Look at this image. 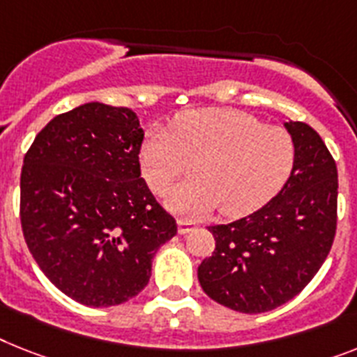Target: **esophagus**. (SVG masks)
Wrapping results in <instances>:
<instances>
[{
	"label": "esophagus",
	"instance_id": "34e87169",
	"mask_svg": "<svg viewBox=\"0 0 357 357\" xmlns=\"http://www.w3.org/2000/svg\"><path fill=\"white\" fill-rule=\"evenodd\" d=\"M176 225H178V234L181 235L190 234L191 229L195 228V226H193V222H190V220H184V219H178V222H176Z\"/></svg>",
	"mask_w": 357,
	"mask_h": 357
}]
</instances>
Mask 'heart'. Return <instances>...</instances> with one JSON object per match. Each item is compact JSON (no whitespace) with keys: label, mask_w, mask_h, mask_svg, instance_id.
<instances>
[{"label":"heart","mask_w":357,"mask_h":357,"mask_svg":"<svg viewBox=\"0 0 357 357\" xmlns=\"http://www.w3.org/2000/svg\"><path fill=\"white\" fill-rule=\"evenodd\" d=\"M167 195L169 210L204 215L217 210L226 217H244L263 208L290 178L296 144L279 126L234 109H202L182 114L169 131L151 129L140 147V169L147 185Z\"/></svg>","instance_id":"obj_1"}]
</instances>
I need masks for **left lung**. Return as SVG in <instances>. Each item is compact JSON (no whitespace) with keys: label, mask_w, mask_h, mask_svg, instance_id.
I'll list each match as a JSON object with an SVG mask.
<instances>
[{"label":"left lung","mask_w":357,"mask_h":357,"mask_svg":"<svg viewBox=\"0 0 357 357\" xmlns=\"http://www.w3.org/2000/svg\"><path fill=\"white\" fill-rule=\"evenodd\" d=\"M296 164L278 195L229 225L210 226L215 252L199 266L202 290L231 310L261 314L284 305L319 272L337 226V167L305 122H287Z\"/></svg>","instance_id":"obj_1"}]
</instances>
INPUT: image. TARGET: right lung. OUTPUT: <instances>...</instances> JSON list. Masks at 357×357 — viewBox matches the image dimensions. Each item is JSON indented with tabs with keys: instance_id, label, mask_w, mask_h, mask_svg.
I'll return each mask as SVG.
<instances>
[{
	"instance_id": "add662e5",
	"label": "right lung",
	"mask_w": 357,
	"mask_h": 357,
	"mask_svg": "<svg viewBox=\"0 0 357 357\" xmlns=\"http://www.w3.org/2000/svg\"><path fill=\"white\" fill-rule=\"evenodd\" d=\"M144 131L128 107L91 102L38 132L22 167L20 219L32 257L82 305L129 301L176 222L140 176Z\"/></svg>"
}]
</instances>
